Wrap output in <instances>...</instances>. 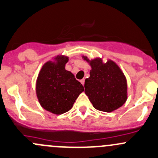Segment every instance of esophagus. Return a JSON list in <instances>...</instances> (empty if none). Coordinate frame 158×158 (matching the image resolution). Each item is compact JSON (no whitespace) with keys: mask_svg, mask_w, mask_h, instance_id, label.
Listing matches in <instances>:
<instances>
[{"mask_svg":"<svg viewBox=\"0 0 158 158\" xmlns=\"http://www.w3.org/2000/svg\"><path fill=\"white\" fill-rule=\"evenodd\" d=\"M80 82H81V83H82V85H84V84H85V79H81V80H80Z\"/></svg>","mask_w":158,"mask_h":158,"instance_id":"esophagus-1","label":"esophagus"}]
</instances>
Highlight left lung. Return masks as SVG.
<instances>
[{"label": "left lung", "instance_id": "left-lung-1", "mask_svg": "<svg viewBox=\"0 0 158 158\" xmlns=\"http://www.w3.org/2000/svg\"><path fill=\"white\" fill-rule=\"evenodd\" d=\"M90 65V77L85 79L84 87L94 108L111 112L120 107L127 99V83L119 66L112 60L103 64L99 58L91 61Z\"/></svg>", "mask_w": 158, "mask_h": 158}]
</instances>
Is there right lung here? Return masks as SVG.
I'll return each instance as SVG.
<instances>
[{"label":"right lung","mask_w":158,"mask_h":158,"mask_svg":"<svg viewBox=\"0 0 158 158\" xmlns=\"http://www.w3.org/2000/svg\"><path fill=\"white\" fill-rule=\"evenodd\" d=\"M56 63L48 61L40 71L36 93L40 104L54 114H62L73 107L84 87L74 75L65 69L68 57L57 56Z\"/></svg>","instance_id":"add662e5"}]
</instances>
